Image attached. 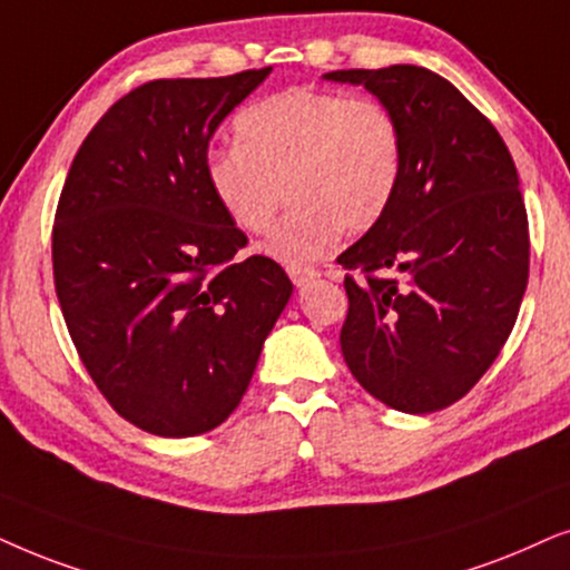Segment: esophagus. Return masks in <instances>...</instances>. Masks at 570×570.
Here are the masks:
<instances>
[{
	"mask_svg": "<svg viewBox=\"0 0 570 570\" xmlns=\"http://www.w3.org/2000/svg\"><path fill=\"white\" fill-rule=\"evenodd\" d=\"M289 276L294 281V286H299V289H302V286H307L309 281L317 278V271L307 268V265H305V268H289Z\"/></svg>",
	"mask_w": 570,
	"mask_h": 570,
	"instance_id": "esophagus-1",
	"label": "esophagus"
}]
</instances>
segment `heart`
Masks as SVG:
<instances>
[{
    "label": "heart",
    "instance_id": "b5f03b06",
    "mask_svg": "<svg viewBox=\"0 0 570 570\" xmlns=\"http://www.w3.org/2000/svg\"><path fill=\"white\" fill-rule=\"evenodd\" d=\"M232 130L237 146L206 158L208 189L253 237L273 232L286 189L294 208L265 245L286 268L321 261L344 229H373L399 193L404 135L377 98L286 88L245 106Z\"/></svg>",
    "mask_w": 570,
    "mask_h": 570
}]
</instances>
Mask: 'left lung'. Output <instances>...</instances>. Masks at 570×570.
<instances>
[{
    "instance_id": "left-lung-1",
    "label": "left lung",
    "mask_w": 570,
    "mask_h": 570,
    "mask_svg": "<svg viewBox=\"0 0 570 570\" xmlns=\"http://www.w3.org/2000/svg\"><path fill=\"white\" fill-rule=\"evenodd\" d=\"M325 78L375 94L404 135L391 208L338 255L352 271L341 354L383 404L438 412L474 389L519 317L529 222L515 164L492 121L424 67Z\"/></svg>"
}]
</instances>
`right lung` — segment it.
I'll list each match as a JSON object with an SVG mask.
<instances>
[{
  "instance_id": "right-lung-1",
  "label": "right lung",
  "mask_w": 570,
  "mask_h": 570,
  "mask_svg": "<svg viewBox=\"0 0 570 570\" xmlns=\"http://www.w3.org/2000/svg\"><path fill=\"white\" fill-rule=\"evenodd\" d=\"M271 67L150 80L82 140L51 229L55 289L90 381L161 438L200 435L239 406L292 297L276 261L249 255L206 181L208 142Z\"/></svg>"
}]
</instances>
